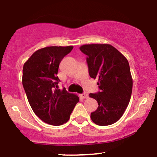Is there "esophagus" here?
I'll return each instance as SVG.
<instances>
[{
    "label": "esophagus",
    "instance_id": "1",
    "mask_svg": "<svg viewBox=\"0 0 157 157\" xmlns=\"http://www.w3.org/2000/svg\"><path fill=\"white\" fill-rule=\"evenodd\" d=\"M80 98H83V99H85V98H88V95H87V93H82V94H80Z\"/></svg>",
    "mask_w": 157,
    "mask_h": 157
}]
</instances>
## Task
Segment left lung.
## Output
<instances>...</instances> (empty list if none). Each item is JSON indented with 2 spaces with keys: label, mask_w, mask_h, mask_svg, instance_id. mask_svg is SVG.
<instances>
[{
  "label": "left lung",
  "mask_w": 157,
  "mask_h": 157,
  "mask_svg": "<svg viewBox=\"0 0 157 157\" xmlns=\"http://www.w3.org/2000/svg\"><path fill=\"white\" fill-rule=\"evenodd\" d=\"M80 51L87 55L89 75L98 80L100 91L90 93L98 107L90 118L98 126H109L124 113L131 97L133 80L128 60L107 44H85Z\"/></svg>",
  "instance_id": "left-lung-1"
}]
</instances>
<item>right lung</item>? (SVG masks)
Instances as JSON below:
<instances>
[{
	"mask_svg": "<svg viewBox=\"0 0 157 157\" xmlns=\"http://www.w3.org/2000/svg\"><path fill=\"white\" fill-rule=\"evenodd\" d=\"M73 49L47 47L37 50L24 63L22 83L29 103L34 113L52 126L67 122L79 97L65 88L58 89L59 63Z\"/></svg>",
	"mask_w": 157,
	"mask_h": 157,
	"instance_id": "add662e5",
	"label": "right lung"
}]
</instances>
